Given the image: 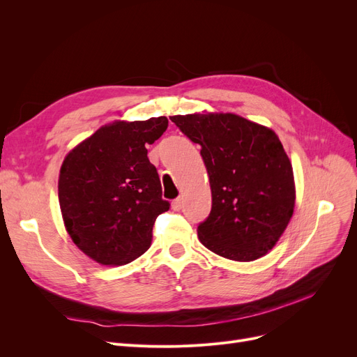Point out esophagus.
<instances>
[{
	"label": "esophagus",
	"mask_w": 357,
	"mask_h": 357,
	"mask_svg": "<svg viewBox=\"0 0 357 357\" xmlns=\"http://www.w3.org/2000/svg\"><path fill=\"white\" fill-rule=\"evenodd\" d=\"M182 208V198H176L172 201V210L179 211Z\"/></svg>",
	"instance_id": "esophagus-1"
}]
</instances>
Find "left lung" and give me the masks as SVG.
Masks as SVG:
<instances>
[{
  "instance_id": "8db88e82",
  "label": "left lung",
  "mask_w": 357,
  "mask_h": 357,
  "mask_svg": "<svg viewBox=\"0 0 357 357\" xmlns=\"http://www.w3.org/2000/svg\"><path fill=\"white\" fill-rule=\"evenodd\" d=\"M171 120L201 146L210 176L213 207L198 226L199 241L237 261L266 255L295 207L292 165L275 131L230 112Z\"/></svg>"
}]
</instances>
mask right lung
I'll return each mask as SVG.
<instances>
[{
  "label": "right lung",
  "mask_w": 357,
  "mask_h": 357,
  "mask_svg": "<svg viewBox=\"0 0 357 357\" xmlns=\"http://www.w3.org/2000/svg\"><path fill=\"white\" fill-rule=\"evenodd\" d=\"M166 128V117L114 121L72 149L62 163L58 190L66 231L101 265H127L142 256L158 215L171 207L146 149Z\"/></svg>",
  "instance_id": "right-lung-1"
}]
</instances>
